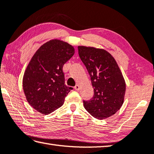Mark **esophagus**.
<instances>
[{
	"label": "esophagus",
	"mask_w": 154,
	"mask_h": 154,
	"mask_svg": "<svg viewBox=\"0 0 154 154\" xmlns=\"http://www.w3.org/2000/svg\"><path fill=\"white\" fill-rule=\"evenodd\" d=\"M80 88V86L78 85H76V86H74V89L76 90V91H79Z\"/></svg>",
	"instance_id": "obj_1"
}]
</instances>
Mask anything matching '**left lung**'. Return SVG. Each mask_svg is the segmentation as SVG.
<instances>
[{
	"label": "left lung",
	"mask_w": 154,
	"mask_h": 154,
	"mask_svg": "<svg viewBox=\"0 0 154 154\" xmlns=\"http://www.w3.org/2000/svg\"><path fill=\"white\" fill-rule=\"evenodd\" d=\"M78 49L94 88L93 97L84 100V106L98 119L111 117L124 102L126 85L121 69L114 57L106 50L86 46H78Z\"/></svg>",
	"instance_id": "8db88e82"
}]
</instances>
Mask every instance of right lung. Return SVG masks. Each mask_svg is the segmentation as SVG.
Instances as JSON below:
<instances>
[{
	"mask_svg": "<svg viewBox=\"0 0 154 154\" xmlns=\"http://www.w3.org/2000/svg\"><path fill=\"white\" fill-rule=\"evenodd\" d=\"M69 43L52 39L42 45L32 57L23 78L29 104L42 114L48 115L64 103L73 88L65 85L63 66L74 54Z\"/></svg>",
	"mask_w": 154,
	"mask_h": 154,
	"instance_id": "add662e5",
	"label": "right lung"
}]
</instances>
